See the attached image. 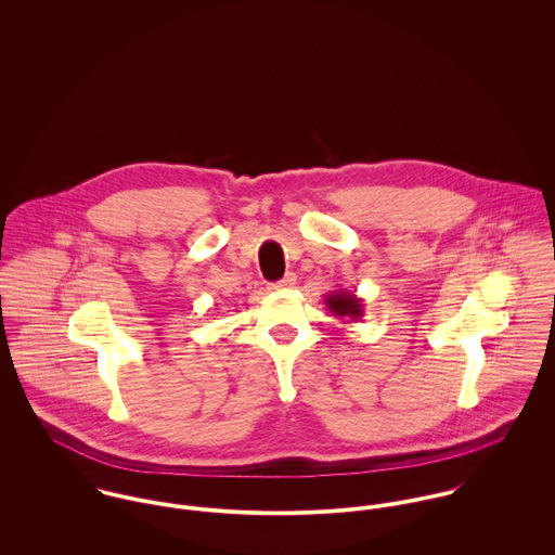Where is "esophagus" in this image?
Instances as JSON below:
<instances>
[{
  "instance_id": "1",
  "label": "esophagus",
  "mask_w": 555,
  "mask_h": 555,
  "mask_svg": "<svg viewBox=\"0 0 555 555\" xmlns=\"http://www.w3.org/2000/svg\"><path fill=\"white\" fill-rule=\"evenodd\" d=\"M293 286H295V275H293V273H288L284 280L271 284L273 291H288V288H293Z\"/></svg>"
}]
</instances>
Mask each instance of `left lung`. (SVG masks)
Segmentation results:
<instances>
[{
  "label": "left lung",
  "instance_id": "1",
  "mask_svg": "<svg viewBox=\"0 0 555 555\" xmlns=\"http://www.w3.org/2000/svg\"><path fill=\"white\" fill-rule=\"evenodd\" d=\"M324 306L333 317L346 318L350 322H357L363 318V299L348 291H333L324 297Z\"/></svg>",
  "mask_w": 555,
  "mask_h": 555
}]
</instances>
